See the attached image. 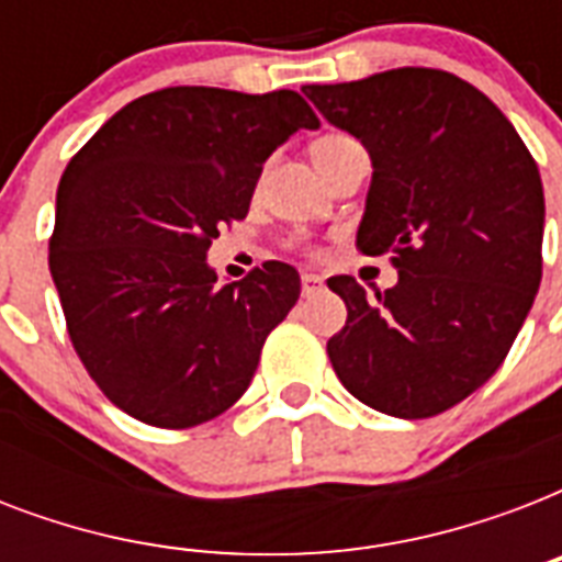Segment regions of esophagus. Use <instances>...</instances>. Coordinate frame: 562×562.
<instances>
[{
    "mask_svg": "<svg viewBox=\"0 0 562 562\" xmlns=\"http://www.w3.org/2000/svg\"><path fill=\"white\" fill-rule=\"evenodd\" d=\"M324 289V277L321 273H303V297H312Z\"/></svg>",
    "mask_w": 562,
    "mask_h": 562,
    "instance_id": "obj_1",
    "label": "esophagus"
}]
</instances>
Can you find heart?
Segmentation results:
<instances>
[{
  "mask_svg": "<svg viewBox=\"0 0 562 562\" xmlns=\"http://www.w3.org/2000/svg\"><path fill=\"white\" fill-rule=\"evenodd\" d=\"M333 139H344V136H324L321 143H333Z\"/></svg>",
  "mask_w": 562,
  "mask_h": 562,
  "instance_id": "obj_1",
  "label": "heart"
}]
</instances>
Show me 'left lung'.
<instances>
[{
  "instance_id": "1",
  "label": "left lung",
  "mask_w": 562,
  "mask_h": 562,
  "mask_svg": "<svg viewBox=\"0 0 562 562\" xmlns=\"http://www.w3.org/2000/svg\"><path fill=\"white\" fill-rule=\"evenodd\" d=\"M370 154L364 254L393 250L400 282L368 300L329 289L347 326L326 344L347 391L400 419L435 417L505 361L542 280L540 169L507 116L458 75L402 66L303 87Z\"/></svg>"
}]
</instances>
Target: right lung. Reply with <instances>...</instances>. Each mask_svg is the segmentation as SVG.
Here are the masks:
<instances>
[{
	"mask_svg": "<svg viewBox=\"0 0 562 562\" xmlns=\"http://www.w3.org/2000/svg\"><path fill=\"white\" fill-rule=\"evenodd\" d=\"M317 125L294 90L169 87L125 104L69 160L48 271L75 352L116 408L189 428L247 391L300 273L265 262L218 285L206 250L247 215L265 160Z\"/></svg>",
	"mask_w": 562,
	"mask_h": 562,
	"instance_id": "1",
	"label": "right lung"
}]
</instances>
